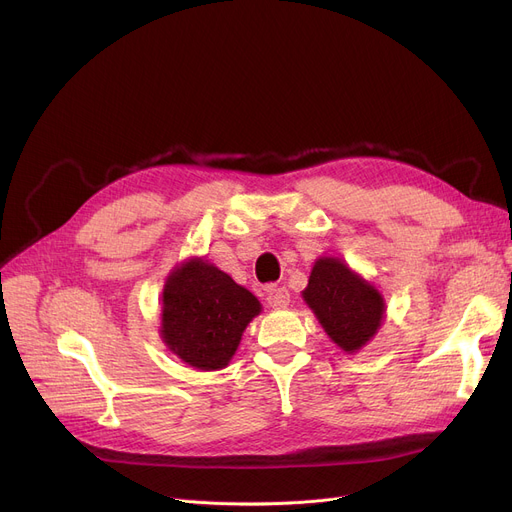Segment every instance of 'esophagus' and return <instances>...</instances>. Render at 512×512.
I'll list each match as a JSON object with an SVG mask.
<instances>
[{"label":"esophagus","mask_w":512,"mask_h":512,"mask_svg":"<svg viewBox=\"0 0 512 512\" xmlns=\"http://www.w3.org/2000/svg\"><path fill=\"white\" fill-rule=\"evenodd\" d=\"M288 302H290V292L284 286L267 288V304L271 309H286Z\"/></svg>","instance_id":"34e87169"}]
</instances>
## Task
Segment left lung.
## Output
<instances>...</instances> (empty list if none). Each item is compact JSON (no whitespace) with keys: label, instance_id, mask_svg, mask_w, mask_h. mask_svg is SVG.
<instances>
[{"label":"left lung","instance_id":"left-lung-1","mask_svg":"<svg viewBox=\"0 0 512 512\" xmlns=\"http://www.w3.org/2000/svg\"><path fill=\"white\" fill-rule=\"evenodd\" d=\"M302 298L331 342L348 354L366 346L385 317L381 292L337 257L315 261Z\"/></svg>","mask_w":512,"mask_h":512}]
</instances>
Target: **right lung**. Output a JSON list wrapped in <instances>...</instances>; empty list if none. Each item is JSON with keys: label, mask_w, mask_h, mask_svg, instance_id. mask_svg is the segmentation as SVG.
Segmentation results:
<instances>
[{"label": "right lung", "mask_w": 512, "mask_h": 512, "mask_svg": "<svg viewBox=\"0 0 512 512\" xmlns=\"http://www.w3.org/2000/svg\"><path fill=\"white\" fill-rule=\"evenodd\" d=\"M259 300L214 263L193 257L170 271L162 290L160 337L193 368L228 366Z\"/></svg>", "instance_id": "add662e5"}]
</instances>
